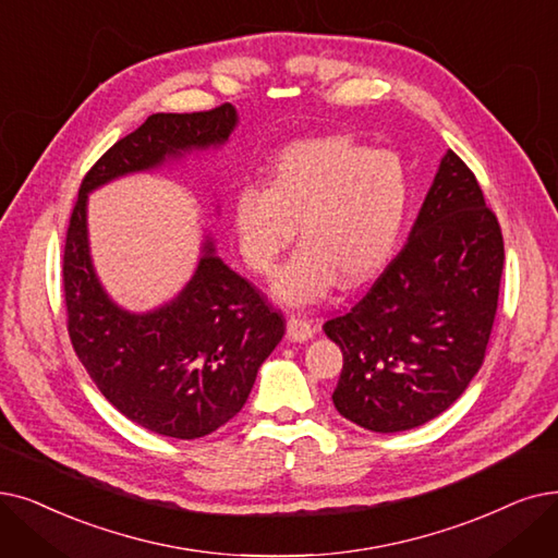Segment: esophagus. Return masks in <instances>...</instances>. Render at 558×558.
Instances as JSON below:
<instances>
[{
    "instance_id": "1",
    "label": "esophagus",
    "mask_w": 558,
    "mask_h": 558,
    "mask_svg": "<svg viewBox=\"0 0 558 558\" xmlns=\"http://www.w3.org/2000/svg\"><path fill=\"white\" fill-rule=\"evenodd\" d=\"M314 332V326L307 317H303V314H289L287 319V335L289 339H294V342H305V339H310Z\"/></svg>"
}]
</instances>
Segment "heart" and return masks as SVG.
Here are the masks:
<instances>
[{"mask_svg": "<svg viewBox=\"0 0 558 558\" xmlns=\"http://www.w3.org/2000/svg\"><path fill=\"white\" fill-rule=\"evenodd\" d=\"M410 207L413 175L399 153L330 134L287 145L266 184L239 186L232 228L241 257L257 276H271L299 234L301 248L278 276L276 294L307 303L324 296L335 280L357 287L380 271L399 244Z\"/></svg>", "mask_w": 558, "mask_h": 558, "instance_id": "obj_1", "label": "heart"}]
</instances>
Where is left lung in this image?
Masks as SVG:
<instances>
[{"label":"left lung","mask_w":558,"mask_h":558,"mask_svg":"<svg viewBox=\"0 0 558 558\" xmlns=\"http://www.w3.org/2000/svg\"><path fill=\"white\" fill-rule=\"evenodd\" d=\"M501 271V226L472 168L449 150L405 246L324 324L344 355L339 415L399 433L445 413L486 355Z\"/></svg>","instance_id":"8db88e82"}]
</instances>
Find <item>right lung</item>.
I'll return each instance as SVG.
<instances>
[{
	"label": "right lung",
	"mask_w": 558,
	"mask_h": 558,
	"mask_svg": "<svg viewBox=\"0 0 558 558\" xmlns=\"http://www.w3.org/2000/svg\"><path fill=\"white\" fill-rule=\"evenodd\" d=\"M234 125L228 102L148 116L88 168L65 232L61 274L72 349L113 408L166 438H203L244 408L259 365L284 335V317L214 257L211 241L178 301L150 314L118 310L90 266L86 193L168 155L223 143Z\"/></svg>",
	"instance_id": "obj_1"
}]
</instances>
